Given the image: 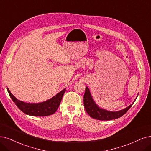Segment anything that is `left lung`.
Masks as SVG:
<instances>
[{
	"label": "left lung",
	"mask_w": 151,
	"mask_h": 151,
	"mask_svg": "<svg viewBox=\"0 0 151 151\" xmlns=\"http://www.w3.org/2000/svg\"><path fill=\"white\" fill-rule=\"evenodd\" d=\"M83 102H84V106L87 113L92 118L96 119L97 120L101 121H109L112 119H118L122 116H123L127 111L132 106L131 104L129 106L126 108L122 109L119 111H108L99 108L95 104L91 96L90 90L86 87V90L83 97Z\"/></svg>",
	"instance_id": "1"
}]
</instances>
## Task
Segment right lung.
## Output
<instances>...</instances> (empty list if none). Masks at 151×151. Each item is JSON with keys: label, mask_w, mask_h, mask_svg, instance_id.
Here are the masks:
<instances>
[{"label": "right lung", "mask_w": 151, "mask_h": 151, "mask_svg": "<svg viewBox=\"0 0 151 151\" xmlns=\"http://www.w3.org/2000/svg\"><path fill=\"white\" fill-rule=\"evenodd\" d=\"M7 91L12 101L23 113L33 116H46L54 114L57 110L66 88L58 93L52 98L40 103H27L19 101L14 97L8 88Z\"/></svg>", "instance_id": "1"}]
</instances>
